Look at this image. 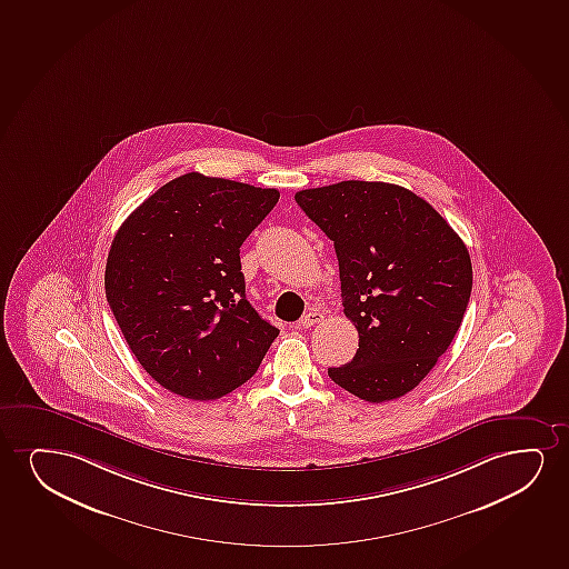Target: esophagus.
<instances>
[{
    "instance_id": "obj_1",
    "label": "esophagus",
    "mask_w": 569,
    "mask_h": 569,
    "mask_svg": "<svg viewBox=\"0 0 569 569\" xmlns=\"http://www.w3.org/2000/svg\"><path fill=\"white\" fill-rule=\"evenodd\" d=\"M322 312H317V310H309L307 315H305L301 320H299V328H310V326L318 325V322H322Z\"/></svg>"
}]
</instances>
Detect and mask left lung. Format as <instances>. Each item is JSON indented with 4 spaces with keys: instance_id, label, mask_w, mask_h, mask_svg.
I'll list each match as a JSON object with an SVG mask.
<instances>
[{
    "instance_id": "left-lung-1",
    "label": "left lung",
    "mask_w": 569,
    "mask_h": 569,
    "mask_svg": "<svg viewBox=\"0 0 569 569\" xmlns=\"http://www.w3.org/2000/svg\"><path fill=\"white\" fill-rule=\"evenodd\" d=\"M333 241L341 305L359 332L353 359L328 377L369 403L406 396L458 333L472 266L461 237L409 189L341 181L296 194Z\"/></svg>"
}]
</instances>
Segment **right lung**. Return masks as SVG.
Here are the masks:
<instances>
[{
  "mask_svg": "<svg viewBox=\"0 0 569 569\" xmlns=\"http://www.w3.org/2000/svg\"><path fill=\"white\" fill-rule=\"evenodd\" d=\"M278 199L276 189L191 171L118 229L106 299L137 361L166 390L208 401L259 370L280 330L247 301L239 249Z\"/></svg>",
  "mask_w": 569,
  "mask_h": 569,
  "instance_id": "obj_1",
  "label": "right lung"
}]
</instances>
